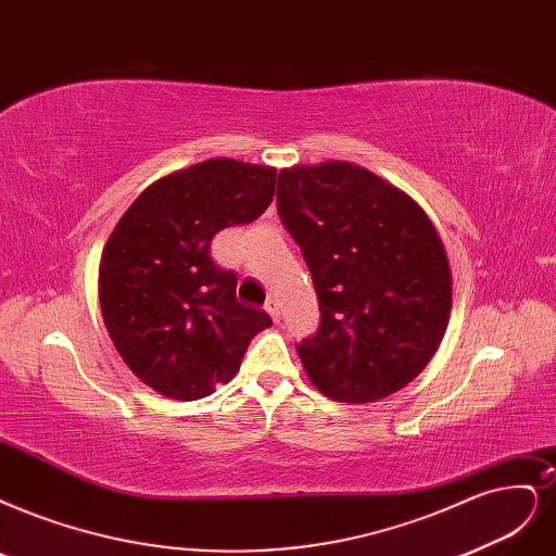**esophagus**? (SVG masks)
Wrapping results in <instances>:
<instances>
[{"label":"esophagus","instance_id":"obj_1","mask_svg":"<svg viewBox=\"0 0 556 556\" xmlns=\"http://www.w3.org/2000/svg\"><path fill=\"white\" fill-rule=\"evenodd\" d=\"M265 312L270 314V318H273L275 323H279V316H281V314H279V302H277L275 298H270V300L265 302Z\"/></svg>","mask_w":556,"mask_h":556}]
</instances>
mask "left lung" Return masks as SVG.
I'll return each instance as SVG.
<instances>
[{
  "instance_id": "left-lung-1",
  "label": "left lung",
  "mask_w": 556,
  "mask_h": 556,
  "mask_svg": "<svg viewBox=\"0 0 556 556\" xmlns=\"http://www.w3.org/2000/svg\"><path fill=\"white\" fill-rule=\"evenodd\" d=\"M277 211L309 265L316 337L298 345L304 374L339 403H376L433 359L454 304L444 242L396 185L343 160L279 172Z\"/></svg>"
}]
</instances>
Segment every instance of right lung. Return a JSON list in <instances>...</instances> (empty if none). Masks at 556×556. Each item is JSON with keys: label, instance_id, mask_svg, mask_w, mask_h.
Segmentation results:
<instances>
[{"label": "right lung", "instance_id": "right-lung-1", "mask_svg": "<svg viewBox=\"0 0 556 556\" xmlns=\"http://www.w3.org/2000/svg\"><path fill=\"white\" fill-rule=\"evenodd\" d=\"M275 180L267 164L211 157L153 180L114 226L98 267L102 320L121 359L160 396L213 394L273 325L236 300L238 279L213 263L211 240L254 222Z\"/></svg>", "mask_w": 556, "mask_h": 556}]
</instances>
